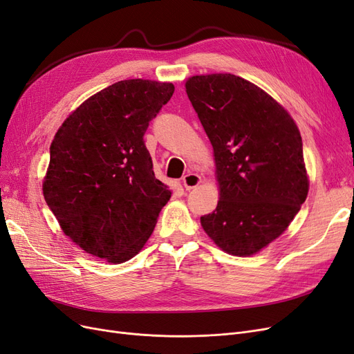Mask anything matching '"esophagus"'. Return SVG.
Wrapping results in <instances>:
<instances>
[{
	"mask_svg": "<svg viewBox=\"0 0 354 354\" xmlns=\"http://www.w3.org/2000/svg\"><path fill=\"white\" fill-rule=\"evenodd\" d=\"M201 183H202V178L198 174L189 173V174H186L185 177H183V185H185L186 190H192L194 187H198Z\"/></svg>",
	"mask_w": 354,
	"mask_h": 354,
	"instance_id": "esophagus-1",
	"label": "esophagus"
}]
</instances>
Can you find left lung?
Here are the masks:
<instances>
[{
	"label": "left lung",
	"mask_w": 354,
	"mask_h": 354,
	"mask_svg": "<svg viewBox=\"0 0 354 354\" xmlns=\"http://www.w3.org/2000/svg\"><path fill=\"white\" fill-rule=\"evenodd\" d=\"M186 92L211 140L219 189L202 228L225 253L252 256L284 233L308 198L299 127L271 95L230 73L192 76Z\"/></svg>",
	"instance_id": "1"
}]
</instances>
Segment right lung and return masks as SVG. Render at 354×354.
Here are the masks:
<instances>
[{
	"mask_svg": "<svg viewBox=\"0 0 354 354\" xmlns=\"http://www.w3.org/2000/svg\"><path fill=\"white\" fill-rule=\"evenodd\" d=\"M174 84L117 82L92 95L57 130L42 183L63 233L109 263L136 256L171 190L158 180L143 135Z\"/></svg>",
	"mask_w": 354,
	"mask_h": 354,
	"instance_id": "right-lung-1",
	"label": "right lung"
}]
</instances>
